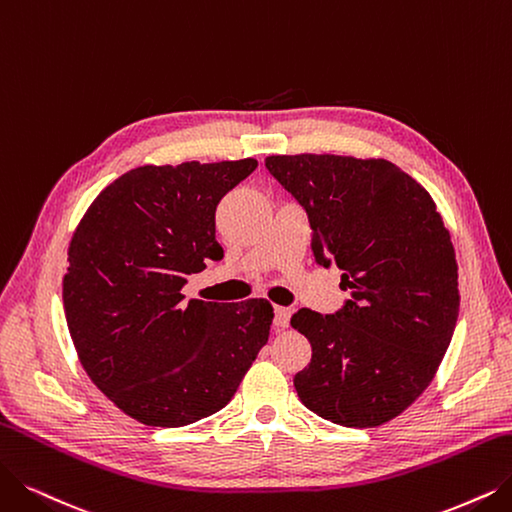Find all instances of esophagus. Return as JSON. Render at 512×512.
Listing matches in <instances>:
<instances>
[{
	"instance_id": "esophagus-1",
	"label": "esophagus",
	"mask_w": 512,
	"mask_h": 512,
	"mask_svg": "<svg viewBox=\"0 0 512 512\" xmlns=\"http://www.w3.org/2000/svg\"><path fill=\"white\" fill-rule=\"evenodd\" d=\"M290 315L292 311L288 306H275V327L277 330H283V327L290 325Z\"/></svg>"
}]
</instances>
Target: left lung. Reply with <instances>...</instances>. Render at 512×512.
I'll use <instances>...</instances> for the list:
<instances>
[{
	"label": "left lung",
	"mask_w": 512,
	"mask_h": 512,
	"mask_svg": "<svg viewBox=\"0 0 512 512\" xmlns=\"http://www.w3.org/2000/svg\"><path fill=\"white\" fill-rule=\"evenodd\" d=\"M264 163L309 214L317 262L336 264L351 292L336 315H292L313 349L294 376L298 397L334 424H386L426 391L452 342V235L431 193L386 159L300 153Z\"/></svg>",
	"instance_id": "obj_1"
}]
</instances>
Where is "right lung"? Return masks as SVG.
<instances>
[{"mask_svg":"<svg viewBox=\"0 0 512 512\" xmlns=\"http://www.w3.org/2000/svg\"><path fill=\"white\" fill-rule=\"evenodd\" d=\"M258 161L140 166L90 203L69 243L63 302L90 380L147 426L222 410L269 340L273 306L185 300L187 275L222 260L220 199Z\"/></svg>","mask_w":512,"mask_h":512,"instance_id":"right-lung-1","label":"right lung"}]
</instances>
